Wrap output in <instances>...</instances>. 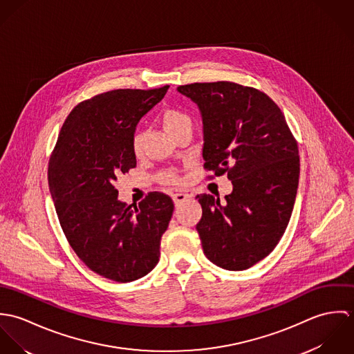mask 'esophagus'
Here are the masks:
<instances>
[{"label": "esophagus", "mask_w": 354, "mask_h": 354, "mask_svg": "<svg viewBox=\"0 0 354 354\" xmlns=\"http://www.w3.org/2000/svg\"><path fill=\"white\" fill-rule=\"evenodd\" d=\"M173 202L174 204L178 207V205H181L183 203L187 202V201H189L191 199V195H188V194H183V192H178V194H173Z\"/></svg>", "instance_id": "1"}]
</instances>
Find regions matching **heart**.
<instances>
[{"mask_svg": "<svg viewBox=\"0 0 354 354\" xmlns=\"http://www.w3.org/2000/svg\"><path fill=\"white\" fill-rule=\"evenodd\" d=\"M162 120H163V125L165 128L173 135L174 132H177L180 128L185 127V125H192V121H191V117L184 113L183 110H178V109H167L165 110L163 115H162ZM145 142H146V132L145 131H139L133 135V139H132V150L133 152L139 156L143 149H145ZM159 180L163 183V184H171V185H176V184H180L181 183V178L180 176L173 171V170H165L162 173H159Z\"/></svg>", "mask_w": 354, "mask_h": 354, "instance_id": "heart-1", "label": "heart"}]
</instances>
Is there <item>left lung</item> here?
I'll return each mask as SVG.
<instances>
[{"label":"left lung","instance_id":"obj_1","mask_svg":"<svg viewBox=\"0 0 354 354\" xmlns=\"http://www.w3.org/2000/svg\"><path fill=\"white\" fill-rule=\"evenodd\" d=\"M199 106L204 169L227 173L225 202L198 195L196 230L209 261L241 271L274 251L283 236L299 188L300 156L283 113L264 93L232 82L180 86Z\"/></svg>","mask_w":354,"mask_h":354}]
</instances>
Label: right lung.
Returning <instances> with one entry per match:
<instances>
[{
    "label": "right lung",
    "mask_w": 354,
    "mask_h": 354,
    "mask_svg": "<svg viewBox=\"0 0 354 354\" xmlns=\"http://www.w3.org/2000/svg\"><path fill=\"white\" fill-rule=\"evenodd\" d=\"M169 86L113 90L80 102L66 117L49 160V189L62 232L94 272L115 282L147 275L159 260L173 201L162 192L128 205L114 181L136 167L132 139Z\"/></svg>",
    "instance_id": "1"
}]
</instances>
